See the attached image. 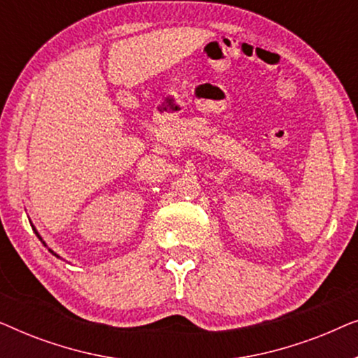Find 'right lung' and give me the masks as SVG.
Listing matches in <instances>:
<instances>
[{"mask_svg":"<svg viewBox=\"0 0 358 358\" xmlns=\"http://www.w3.org/2000/svg\"><path fill=\"white\" fill-rule=\"evenodd\" d=\"M32 228H34V227H32ZM34 231H36V228H34ZM36 234H37V238H38V239H41V241H42V238H41V234H38V233H37V231H36ZM42 243H43V241H42ZM43 244H45V243H43ZM48 251H50V252H52V254H53V256H57V254H55V252H53V251H52V249H48ZM57 257H60V256H57Z\"/></svg>","mask_w":358,"mask_h":358,"instance_id":"obj_1","label":"right lung"}]
</instances>
